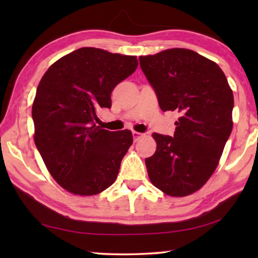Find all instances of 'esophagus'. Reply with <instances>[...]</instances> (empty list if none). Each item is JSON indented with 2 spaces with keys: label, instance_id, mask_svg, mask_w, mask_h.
<instances>
[{
  "label": "esophagus",
  "instance_id": "34e87169",
  "mask_svg": "<svg viewBox=\"0 0 258 258\" xmlns=\"http://www.w3.org/2000/svg\"><path fill=\"white\" fill-rule=\"evenodd\" d=\"M132 134H133V140H134V141L135 142H137L138 141V140L140 139V138H141L142 137V133H139V132H135V131H133V132H132Z\"/></svg>",
  "mask_w": 258,
  "mask_h": 258
}]
</instances>
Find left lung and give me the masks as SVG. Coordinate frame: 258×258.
I'll return each mask as SVG.
<instances>
[{
  "label": "left lung",
  "mask_w": 258,
  "mask_h": 258,
  "mask_svg": "<svg viewBox=\"0 0 258 258\" xmlns=\"http://www.w3.org/2000/svg\"><path fill=\"white\" fill-rule=\"evenodd\" d=\"M139 60L161 110L180 113L173 137L152 134L157 150L146 158L148 175L166 195L184 197L217 167L232 131V90L222 69L195 51L169 49Z\"/></svg>",
  "instance_id": "obj_1"
}]
</instances>
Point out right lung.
<instances>
[{"label":"right lung","mask_w":258,"mask_h":258,"mask_svg":"<svg viewBox=\"0 0 258 258\" xmlns=\"http://www.w3.org/2000/svg\"><path fill=\"white\" fill-rule=\"evenodd\" d=\"M137 68V56L82 47L42 77L32 108L34 141L52 177L72 194H100L118 175L132 132L102 130L97 113L111 108L112 90Z\"/></svg>","instance_id":"1"}]
</instances>
